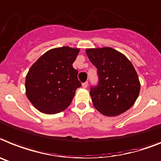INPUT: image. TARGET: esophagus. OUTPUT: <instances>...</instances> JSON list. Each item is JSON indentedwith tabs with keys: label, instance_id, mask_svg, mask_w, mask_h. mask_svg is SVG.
Instances as JSON below:
<instances>
[{
	"label": "esophagus",
	"instance_id": "esophagus-1",
	"mask_svg": "<svg viewBox=\"0 0 161 161\" xmlns=\"http://www.w3.org/2000/svg\"><path fill=\"white\" fill-rule=\"evenodd\" d=\"M82 86H83V87H84V88H87V86H88V82H85V83H83Z\"/></svg>",
	"mask_w": 161,
	"mask_h": 161
}]
</instances>
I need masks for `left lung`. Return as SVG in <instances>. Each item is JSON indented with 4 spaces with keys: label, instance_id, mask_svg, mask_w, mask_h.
<instances>
[{
    "label": "left lung",
    "instance_id": "obj_1",
    "mask_svg": "<svg viewBox=\"0 0 161 161\" xmlns=\"http://www.w3.org/2000/svg\"><path fill=\"white\" fill-rule=\"evenodd\" d=\"M86 53L97 69L98 83L90 88L94 107L106 116L119 115L129 110L140 92V82L132 63L110 47L87 49Z\"/></svg>",
    "mask_w": 161,
    "mask_h": 161
}]
</instances>
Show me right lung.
I'll return each mask as SVG.
<instances>
[{"mask_svg": "<svg viewBox=\"0 0 161 161\" xmlns=\"http://www.w3.org/2000/svg\"><path fill=\"white\" fill-rule=\"evenodd\" d=\"M78 52L77 48L58 47L47 51L32 65L25 80L26 95L39 111L57 114L70 105L82 85L72 65Z\"/></svg>", "mask_w": 161, "mask_h": 161, "instance_id": "add662e5", "label": "right lung"}]
</instances>
